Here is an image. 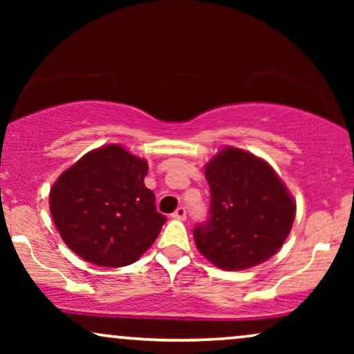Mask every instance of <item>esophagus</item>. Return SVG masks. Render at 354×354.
<instances>
[{
	"label": "esophagus",
	"instance_id": "1",
	"mask_svg": "<svg viewBox=\"0 0 354 354\" xmlns=\"http://www.w3.org/2000/svg\"><path fill=\"white\" fill-rule=\"evenodd\" d=\"M172 217L174 219H177V221H185L187 219V211H185V207H177L176 209V212H172Z\"/></svg>",
	"mask_w": 354,
	"mask_h": 354
}]
</instances>
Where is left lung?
<instances>
[{
	"instance_id": "obj_1",
	"label": "left lung",
	"mask_w": 354,
	"mask_h": 354,
	"mask_svg": "<svg viewBox=\"0 0 354 354\" xmlns=\"http://www.w3.org/2000/svg\"><path fill=\"white\" fill-rule=\"evenodd\" d=\"M209 217L193 229L196 248L217 268H253L277 253L295 221V201L274 169L227 147L205 169Z\"/></svg>"
}]
</instances>
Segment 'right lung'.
Returning a JSON list of instances; mask_svg holds the SVG:
<instances>
[{
  "label": "right lung",
  "mask_w": 354,
  "mask_h": 354,
  "mask_svg": "<svg viewBox=\"0 0 354 354\" xmlns=\"http://www.w3.org/2000/svg\"><path fill=\"white\" fill-rule=\"evenodd\" d=\"M147 174L148 162L119 145L93 149L62 172L50 211L64 243L101 268L135 263L166 222L145 187Z\"/></svg>",
  "instance_id": "add662e5"
}]
</instances>
